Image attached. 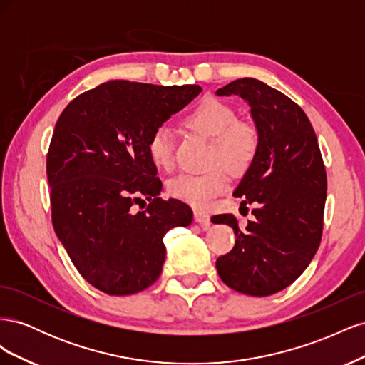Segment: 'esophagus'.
Listing matches in <instances>:
<instances>
[{
  "instance_id": "esophagus-1",
  "label": "esophagus",
  "mask_w": 365,
  "mask_h": 365,
  "mask_svg": "<svg viewBox=\"0 0 365 365\" xmlns=\"http://www.w3.org/2000/svg\"><path fill=\"white\" fill-rule=\"evenodd\" d=\"M195 222L207 230L210 227V216L205 212H201V210H195Z\"/></svg>"
}]
</instances>
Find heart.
<instances>
[{"mask_svg": "<svg viewBox=\"0 0 365 365\" xmlns=\"http://www.w3.org/2000/svg\"><path fill=\"white\" fill-rule=\"evenodd\" d=\"M185 125L196 134L212 141L210 165L205 173H181L169 182V193L185 204L205 208L228 187V173L242 175L256 160L259 132L252 123L239 120L237 111L225 102L205 98L185 117ZM175 140L169 126L160 125L152 130L148 152L152 161L163 169L173 165ZM223 168H220V165Z\"/></svg>", "mask_w": 365, "mask_h": 365, "instance_id": "heart-1", "label": "heart"}]
</instances>
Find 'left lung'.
<instances>
[{"instance_id":"obj_1","label":"left lung","mask_w":365,"mask_h":365,"mask_svg":"<svg viewBox=\"0 0 365 365\" xmlns=\"http://www.w3.org/2000/svg\"><path fill=\"white\" fill-rule=\"evenodd\" d=\"M217 96L248 102L259 150L235 196L252 204L254 220L240 228L233 215L215 224L235 230L236 244L216 260L220 280L237 292L267 297L294 283L314 259L323 235L326 169L303 109L288 96L251 77L219 88Z\"/></svg>"}]
</instances>
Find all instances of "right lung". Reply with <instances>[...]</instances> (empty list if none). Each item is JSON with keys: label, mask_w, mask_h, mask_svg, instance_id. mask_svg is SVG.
Masks as SVG:
<instances>
[{"label": "right lung", "mask_w": 365, "mask_h": 365, "mask_svg": "<svg viewBox=\"0 0 365 365\" xmlns=\"http://www.w3.org/2000/svg\"><path fill=\"white\" fill-rule=\"evenodd\" d=\"M201 90L111 81L62 111L47 153L53 228L98 291L130 295L149 288L165 260L164 235L192 224L189 205L158 196L163 184L148 141ZM145 199L147 210L132 212Z\"/></svg>", "instance_id": "1"}]
</instances>
